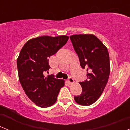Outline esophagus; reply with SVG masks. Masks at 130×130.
Masks as SVG:
<instances>
[{"label":"esophagus","instance_id":"1","mask_svg":"<svg viewBox=\"0 0 130 130\" xmlns=\"http://www.w3.org/2000/svg\"><path fill=\"white\" fill-rule=\"evenodd\" d=\"M68 82H69V83L70 84H73V82H74V80L73 79L72 77H69V78H68Z\"/></svg>","mask_w":130,"mask_h":130}]
</instances>
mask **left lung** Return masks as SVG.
Returning <instances> with one entry per match:
<instances>
[{
  "label": "left lung",
  "mask_w": 130,
  "mask_h": 130,
  "mask_svg": "<svg viewBox=\"0 0 130 130\" xmlns=\"http://www.w3.org/2000/svg\"><path fill=\"white\" fill-rule=\"evenodd\" d=\"M70 39L81 67L87 70V79L79 82L82 93L74 96V99L80 105H91L99 99L108 81L110 73L108 51L93 35H72Z\"/></svg>",
  "instance_id": "1"
}]
</instances>
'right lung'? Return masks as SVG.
<instances>
[{
	"instance_id": "add662e5",
	"label": "right lung",
	"mask_w": 130,
	"mask_h": 130,
	"mask_svg": "<svg viewBox=\"0 0 130 130\" xmlns=\"http://www.w3.org/2000/svg\"><path fill=\"white\" fill-rule=\"evenodd\" d=\"M69 40V36H43L29 40L21 49L17 60L20 83L29 98L37 106L47 107L57 101L63 80L53 75L44 76L50 69L49 58Z\"/></svg>"
}]
</instances>
